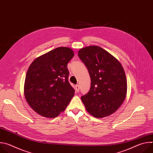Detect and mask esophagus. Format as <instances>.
Masks as SVG:
<instances>
[{"mask_svg": "<svg viewBox=\"0 0 153 153\" xmlns=\"http://www.w3.org/2000/svg\"><path fill=\"white\" fill-rule=\"evenodd\" d=\"M75 88H76V92L78 93L79 91V86L78 85H76Z\"/></svg>", "mask_w": 153, "mask_h": 153, "instance_id": "obj_1", "label": "esophagus"}]
</instances>
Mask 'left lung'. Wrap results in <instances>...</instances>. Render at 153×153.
<instances>
[{"label": "left lung", "instance_id": "8db88e82", "mask_svg": "<svg viewBox=\"0 0 153 153\" xmlns=\"http://www.w3.org/2000/svg\"><path fill=\"white\" fill-rule=\"evenodd\" d=\"M78 56L91 77L89 92L81 97L86 111L96 118L116 112L126 97L127 80L120 62L98 46L81 48Z\"/></svg>", "mask_w": 153, "mask_h": 153}]
</instances>
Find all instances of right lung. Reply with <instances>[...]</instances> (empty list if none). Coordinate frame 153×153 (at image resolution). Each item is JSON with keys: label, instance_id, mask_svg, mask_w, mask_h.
Wrapping results in <instances>:
<instances>
[{"label": "right lung", "instance_id": "add662e5", "mask_svg": "<svg viewBox=\"0 0 153 153\" xmlns=\"http://www.w3.org/2000/svg\"><path fill=\"white\" fill-rule=\"evenodd\" d=\"M74 56L71 48L58 47L37 57L30 65L24 95L31 108L42 117H57L74 96L67 68Z\"/></svg>", "mask_w": 153, "mask_h": 153}]
</instances>
